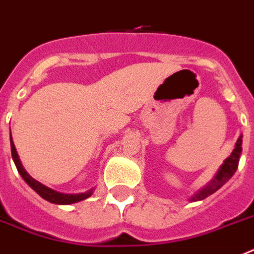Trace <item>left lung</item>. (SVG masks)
Wrapping results in <instances>:
<instances>
[{
	"instance_id": "8db88e82",
	"label": "left lung",
	"mask_w": 254,
	"mask_h": 254,
	"mask_svg": "<svg viewBox=\"0 0 254 254\" xmlns=\"http://www.w3.org/2000/svg\"><path fill=\"white\" fill-rule=\"evenodd\" d=\"M242 142H243V135H240L238 138L237 143H235V148L233 149L230 156L224 161V164L219 167V170L216 171L215 176L211 179V182L189 198L190 202H197V200L204 199L208 195L215 193L216 190H219L225 183L229 182V179L235 174L238 169L240 154H242Z\"/></svg>"
}]
</instances>
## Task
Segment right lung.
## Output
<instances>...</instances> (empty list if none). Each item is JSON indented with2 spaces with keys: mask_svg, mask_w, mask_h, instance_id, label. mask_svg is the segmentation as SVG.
Instances as JSON below:
<instances>
[{
  "mask_svg": "<svg viewBox=\"0 0 254 254\" xmlns=\"http://www.w3.org/2000/svg\"><path fill=\"white\" fill-rule=\"evenodd\" d=\"M10 144H11V156H12V160H14L15 166H16L19 174L21 175L24 182L29 185L30 188H32L35 193H38L43 199L48 200V202L55 204H71V203H76V202H80V200L83 199H87V198H89L90 195L93 194V190H94L93 188L89 189V190L85 191V193H78V194L60 193V191L48 188V187L43 185L42 183H39L38 180L33 179L32 176L26 173L25 169L23 167V165H21V161L20 158H19V154H17L16 148H15V144L14 142H12L11 135H10Z\"/></svg>",
  "mask_w": 254,
  "mask_h": 254,
  "instance_id": "right-lung-1",
  "label": "right lung"
}]
</instances>
